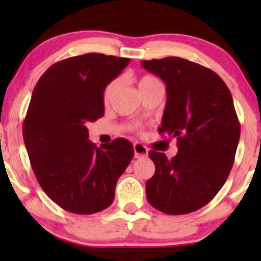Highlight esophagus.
Wrapping results in <instances>:
<instances>
[{
    "label": "esophagus",
    "mask_w": 261,
    "mask_h": 261,
    "mask_svg": "<svg viewBox=\"0 0 261 261\" xmlns=\"http://www.w3.org/2000/svg\"><path fill=\"white\" fill-rule=\"evenodd\" d=\"M134 151H135V158H141V157H146L148 153V149L145 145L142 143L136 142L134 143Z\"/></svg>",
    "instance_id": "obj_1"
}]
</instances>
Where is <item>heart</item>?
Returning a JSON list of instances; mask_svg holds the SVG:
<instances>
[{
    "label": "heart",
    "mask_w": 261,
    "mask_h": 261,
    "mask_svg": "<svg viewBox=\"0 0 261 261\" xmlns=\"http://www.w3.org/2000/svg\"><path fill=\"white\" fill-rule=\"evenodd\" d=\"M160 82L157 79H154L153 76H148V74H145V76H141L139 79V88L140 91H145V89H147L148 87H151L152 85H154V83ZM119 85H120V82H119V80H113L110 81L108 85L104 87V91H103V101L104 103H109L110 100L113 99L114 94H115L116 91H118L119 88Z\"/></svg>",
    "instance_id": "1"
}]
</instances>
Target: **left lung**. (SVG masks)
Here are the masks:
<instances>
[{"mask_svg":"<svg viewBox=\"0 0 261 261\" xmlns=\"http://www.w3.org/2000/svg\"><path fill=\"white\" fill-rule=\"evenodd\" d=\"M167 86L161 135L175 137L168 160L149 151L155 172L146 182L148 202L168 215H185L211 201L228 178L241 136L232 94L216 72L181 58L141 62Z\"/></svg>","mask_w":261,"mask_h":261,"instance_id":"left-lung-1","label":"left lung"}]
</instances>
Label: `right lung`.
<instances>
[{"label":"right lung","instance_id":"right-lung-1","mask_svg":"<svg viewBox=\"0 0 261 261\" xmlns=\"http://www.w3.org/2000/svg\"><path fill=\"white\" fill-rule=\"evenodd\" d=\"M130 62L89 53L50 66L33 91L23 139L33 172L47 196L68 212L109 207L115 185L134 157L125 139L97 147L87 122L104 115L103 91Z\"/></svg>","mask_w":261,"mask_h":261}]
</instances>
